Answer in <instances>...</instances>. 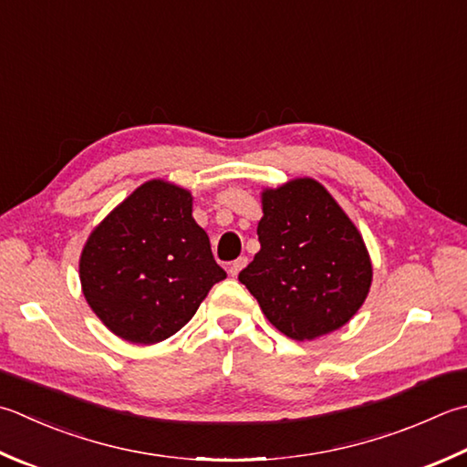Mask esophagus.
I'll return each mask as SVG.
<instances>
[{"mask_svg": "<svg viewBox=\"0 0 467 467\" xmlns=\"http://www.w3.org/2000/svg\"><path fill=\"white\" fill-rule=\"evenodd\" d=\"M246 263H249V259L246 257H239V259H234L231 265H228V273H231L233 277H236L239 275V273L246 267Z\"/></svg>", "mask_w": 467, "mask_h": 467, "instance_id": "obj_1", "label": "esophagus"}]
</instances>
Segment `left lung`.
Returning <instances> with one entry per match:
<instances>
[{"instance_id":"left-lung-1","label":"left lung","mask_w":467,"mask_h":467,"mask_svg":"<svg viewBox=\"0 0 467 467\" xmlns=\"http://www.w3.org/2000/svg\"><path fill=\"white\" fill-rule=\"evenodd\" d=\"M261 251L239 273L269 322L294 340L334 332L368 296L372 265L360 233L316 180L263 192Z\"/></svg>"}]
</instances>
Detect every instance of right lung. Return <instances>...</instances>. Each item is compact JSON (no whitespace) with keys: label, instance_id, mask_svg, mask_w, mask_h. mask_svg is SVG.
Instances as JSON below:
<instances>
[{"label":"right lung","instance_id":"1","mask_svg":"<svg viewBox=\"0 0 467 467\" xmlns=\"http://www.w3.org/2000/svg\"><path fill=\"white\" fill-rule=\"evenodd\" d=\"M226 277L190 192L151 180L100 223L80 254V283L103 324L133 344L184 327L214 283Z\"/></svg>","mask_w":467,"mask_h":467}]
</instances>
